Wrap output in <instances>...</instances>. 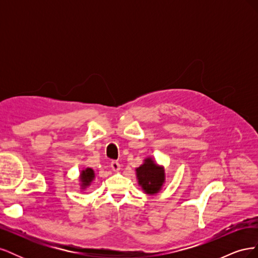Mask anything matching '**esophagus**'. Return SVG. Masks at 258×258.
<instances>
[{"instance_id":"34e87169","label":"esophagus","mask_w":258,"mask_h":258,"mask_svg":"<svg viewBox=\"0 0 258 258\" xmlns=\"http://www.w3.org/2000/svg\"><path fill=\"white\" fill-rule=\"evenodd\" d=\"M111 167H112L113 171H115V172H117V171H119V170H120V165H119V162H118V161H116V160H113V161L111 162Z\"/></svg>"}]
</instances>
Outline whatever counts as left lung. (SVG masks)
Returning <instances> with one entry per match:
<instances>
[{
	"instance_id": "1",
	"label": "left lung",
	"mask_w": 258,
	"mask_h": 258,
	"mask_svg": "<svg viewBox=\"0 0 258 258\" xmlns=\"http://www.w3.org/2000/svg\"><path fill=\"white\" fill-rule=\"evenodd\" d=\"M138 183L147 195L159 192L165 183V170L158 166L152 158H146L143 165L136 169Z\"/></svg>"
}]
</instances>
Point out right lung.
<instances>
[{
    "label": "right lung",
    "instance_id": "right-lung-1",
    "mask_svg": "<svg viewBox=\"0 0 258 258\" xmlns=\"http://www.w3.org/2000/svg\"><path fill=\"white\" fill-rule=\"evenodd\" d=\"M95 178V172L91 168H87L82 171L81 173V182H82V188H86L89 186L92 182V179Z\"/></svg>",
    "mask_w": 258,
    "mask_h": 258
}]
</instances>
